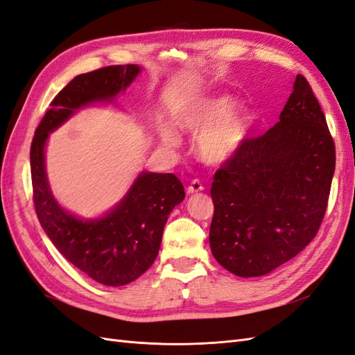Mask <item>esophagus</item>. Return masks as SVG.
Segmentation results:
<instances>
[{
	"instance_id": "obj_1",
	"label": "esophagus",
	"mask_w": 355,
	"mask_h": 355,
	"mask_svg": "<svg viewBox=\"0 0 355 355\" xmlns=\"http://www.w3.org/2000/svg\"><path fill=\"white\" fill-rule=\"evenodd\" d=\"M202 190H204V186H202V183H201V181H199V180H193L192 183H190V184L187 186V193H189V195L202 192Z\"/></svg>"
}]
</instances>
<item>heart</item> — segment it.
<instances>
[{
	"label": "heart",
	"mask_w": 355,
	"mask_h": 355,
	"mask_svg": "<svg viewBox=\"0 0 355 355\" xmlns=\"http://www.w3.org/2000/svg\"><path fill=\"white\" fill-rule=\"evenodd\" d=\"M178 129L198 135L196 154L207 165L222 166L240 153L250 130L252 115L248 107L232 106L230 96H213L198 100L183 109L175 120ZM160 141L168 148L180 144L177 132L162 125Z\"/></svg>",
	"instance_id": "obj_1"
}]
</instances>
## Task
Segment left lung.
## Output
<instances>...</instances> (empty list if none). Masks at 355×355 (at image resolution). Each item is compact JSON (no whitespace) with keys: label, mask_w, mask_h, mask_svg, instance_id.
<instances>
[{"label":"left lung","mask_w":355,"mask_h":355,"mask_svg":"<svg viewBox=\"0 0 355 355\" xmlns=\"http://www.w3.org/2000/svg\"><path fill=\"white\" fill-rule=\"evenodd\" d=\"M336 166L325 115L297 75L279 121L217 169L210 248L240 277H258L313 240L327 210Z\"/></svg>","instance_id":"obj_1"}]
</instances>
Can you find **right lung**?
<instances>
[{"label":"right lung","mask_w":355,"mask_h":355,"mask_svg":"<svg viewBox=\"0 0 355 355\" xmlns=\"http://www.w3.org/2000/svg\"><path fill=\"white\" fill-rule=\"evenodd\" d=\"M139 73V66L125 64L71 79L42 118L30 153L34 207L42 228L62 257L107 286L130 284L153 266L168 216L184 199V186L174 174L142 171L111 210L94 219H83L62 208L52 195L44 148L49 133L80 107L114 102Z\"/></svg>","instance_id":"right-lung-1"}]
</instances>
